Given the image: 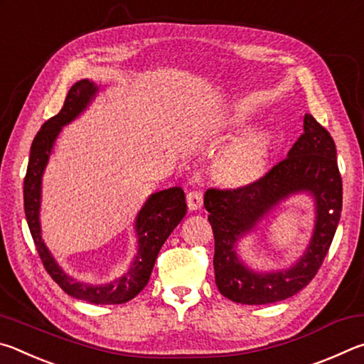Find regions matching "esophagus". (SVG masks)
I'll use <instances>...</instances> for the list:
<instances>
[{"label": "esophagus", "instance_id": "esophagus-1", "mask_svg": "<svg viewBox=\"0 0 364 364\" xmlns=\"http://www.w3.org/2000/svg\"><path fill=\"white\" fill-rule=\"evenodd\" d=\"M186 200L189 210H199L202 204H204V196H202L200 191H191L186 196Z\"/></svg>", "mask_w": 364, "mask_h": 364}]
</instances>
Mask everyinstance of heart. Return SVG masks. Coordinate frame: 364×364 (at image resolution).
Instances as JSON below:
<instances>
[{
  "instance_id": "1",
  "label": "heart",
  "mask_w": 364,
  "mask_h": 364,
  "mask_svg": "<svg viewBox=\"0 0 364 364\" xmlns=\"http://www.w3.org/2000/svg\"><path fill=\"white\" fill-rule=\"evenodd\" d=\"M250 117L249 109H239L234 122L237 125ZM269 152V138L267 133L254 132L234 141L228 149L221 154L218 162V173L223 180L234 184H247L257 181L264 173Z\"/></svg>"
}]
</instances>
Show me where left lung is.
Returning <instances> with one entry per match:
<instances>
[{
  "label": "left lung",
  "mask_w": 364,
  "mask_h": 364,
  "mask_svg": "<svg viewBox=\"0 0 364 364\" xmlns=\"http://www.w3.org/2000/svg\"><path fill=\"white\" fill-rule=\"evenodd\" d=\"M306 193L316 204V228L299 260L289 269L263 272L245 265L238 242L289 196ZM215 237V282L226 299L267 305L292 297L308 286L331 247L342 212V178L334 139L315 117L305 114L304 133L260 180L237 189H207L204 196Z\"/></svg>",
  "instance_id": "left-lung-1"
}]
</instances>
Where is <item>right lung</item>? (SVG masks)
Wrapping results in <instances>:
<instances>
[{
	"instance_id": "add662e5",
	"label": "right lung",
	"mask_w": 364,
	"mask_h": 364,
	"mask_svg": "<svg viewBox=\"0 0 364 364\" xmlns=\"http://www.w3.org/2000/svg\"><path fill=\"white\" fill-rule=\"evenodd\" d=\"M100 90L101 86L91 80H80L67 93L60 112L43 123L40 132L36 133L32 147H30L27 175L23 180V208H26L27 223L43 267L46 268L49 276L58 282L60 289L72 297L90 301V304L117 305L136 297L146 287L160 249L186 215L188 205L180 186L157 191L147 197L134 220V231L138 237L136 254H134L128 271L114 281L106 282V284H88L85 281L72 278L59 267L56 258L53 257L41 237L40 208L43 173H45L60 130L85 112L86 107L95 101Z\"/></svg>"
}]
</instances>
